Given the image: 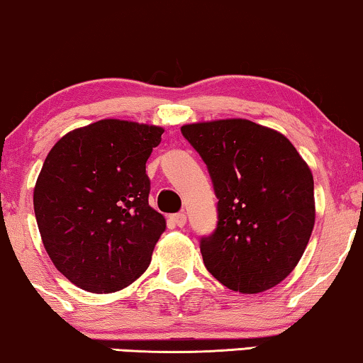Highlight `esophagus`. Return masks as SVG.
<instances>
[{
	"label": "esophagus",
	"mask_w": 363,
	"mask_h": 363,
	"mask_svg": "<svg viewBox=\"0 0 363 363\" xmlns=\"http://www.w3.org/2000/svg\"><path fill=\"white\" fill-rule=\"evenodd\" d=\"M171 218H172V222H174L177 227H184V225H186V222H187V217H186V213H184V212L174 213V216H172Z\"/></svg>",
	"instance_id": "obj_1"
}]
</instances>
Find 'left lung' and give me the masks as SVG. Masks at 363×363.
<instances>
[{"label":"left lung","mask_w":363,"mask_h":363,"mask_svg":"<svg viewBox=\"0 0 363 363\" xmlns=\"http://www.w3.org/2000/svg\"><path fill=\"white\" fill-rule=\"evenodd\" d=\"M213 184L217 228L201 238L203 264L228 289L267 291L293 272L314 228V179L281 133L250 120L184 125Z\"/></svg>","instance_id":"left-lung-1"}]
</instances>
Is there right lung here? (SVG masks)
<instances>
[{
    "label": "right lung",
    "mask_w": 363,
    "mask_h": 363,
    "mask_svg": "<svg viewBox=\"0 0 363 363\" xmlns=\"http://www.w3.org/2000/svg\"><path fill=\"white\" fill-rule=\"evenodd\" d=\"M164 130L100 120L67 133L45 157L34 213L55 268L89 293H115L150 267L166 220L150 207L146 161Z\"/></svg>",
    "instance_id": "add662e5"
}]
</instances>
